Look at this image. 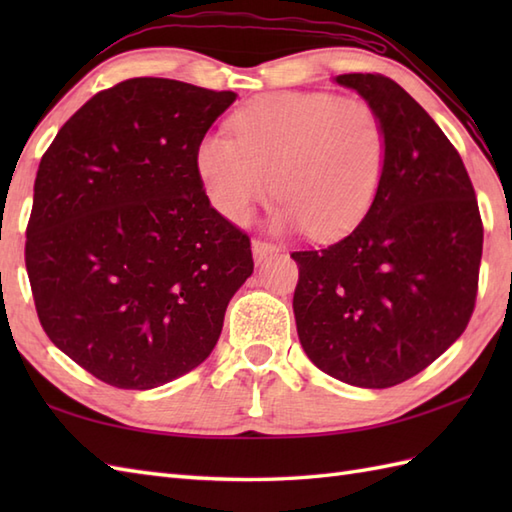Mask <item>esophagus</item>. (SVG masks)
Here are the masks:
<instances>
[{
  "mask_svg": "<svg viewBox=\"0 0 512 512\" xmlns=\"http://www.w3.org/2000/svg\"><path fill=\"white\" fill-rule=\"evenodd\" d=\"M279 253V248L270 242H262V239H253V257H255V264H262L266 262L268 257H273Z\"/></svg>",
  "mask_w": 512,
  "mask_h": 512,
  "instance_id": "1",
  "label": "esophagus"
}]
</instances>
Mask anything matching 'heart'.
I'll return each mask as SVG.
<instances>
[{"label":"heart","instance_id":"1","mask_svg":"<svg viewBox=\"0 0 512 512\" xmlns=\"http://www.w3.org/2000/svg\"><path fill=\"white\" fill-rule=\"evenodd\" d=\"M235 138L206 134L195 171L213 209L246 224L277 187L281 228L339 237L372 209L385 176L387 134L372 105L330 92H275L233 118Z\"/></svg>","mask_w":512,"mask_h":512}]
</instances>
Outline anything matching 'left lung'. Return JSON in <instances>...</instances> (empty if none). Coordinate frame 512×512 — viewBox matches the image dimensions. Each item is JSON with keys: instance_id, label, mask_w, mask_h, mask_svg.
<instances>
[{"instance_id": "8db88e82", "label": "left lung", "mask_w": 512, "mask_h": 512, "mask_svg": "<svg viewBox=\"0 0 512 512\" xmlns=\"http://www.w3.org/2000/svg\"><path fill=\"white\" fill-rule=\"evenodd\" d=\"M334 83L383 121L385 176L350 235L292 253V310L303 352L321 372L385 389L422 372L466 330L484 231L460 154L396 81L341 74Z\"/></svg>"}]
</instances>
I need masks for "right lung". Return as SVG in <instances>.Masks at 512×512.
I'll return each mask as SVG.
<instances>
[{
	"label": "right lung",
	"instance_id": "obj_1",
	"mask_svg": "<svg viewBox=\"0 0 512 512\" xmlns=\"http://www.w3.org/2000/svg\"><path fill=\"white\" fill-rule=\"evenodd\" d=\"M235 99L129 79L92 96L39 162L26 231L39 321L107 385L154 389L204 363L253 275L250 239L195 171V147Z\"/></svg>",
	"mask_w": 512,
	"mask_h": 512
}]
</instances>
